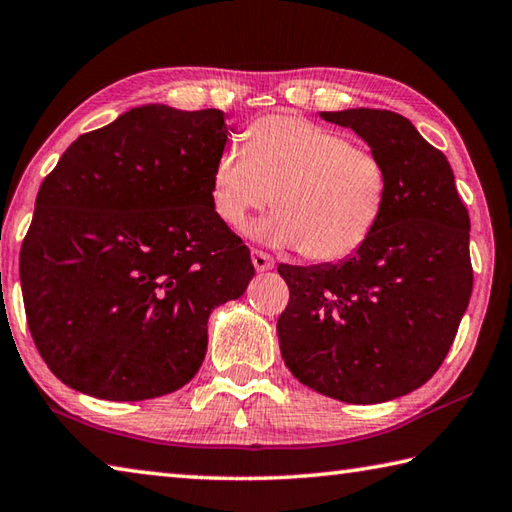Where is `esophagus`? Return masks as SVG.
Here are the masks:
<instances>
[{
  "label": "esophagus",
  "mask_w": 512,
  "mask_h": 512,
  "mask_svg": "<svg viewBox=\"0 0 512 512\" xmlns=\"http://www.w3.org/2000/svg\"><path fill=\"white\" fill-rule=\"evenodd\" d=\"M250 259H253V266L257 268V271H271V268L275 266L273 257L264 253V250H259V248L250 250Z\"/></svg>",
  "instance_id": "1"
}]
</instances>
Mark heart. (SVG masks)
Segmentation results:
<instances>
[{
	"mask_svg": "<svg viewBox=\"0 0 512 512\" xmlns=\"http://www.w3.org/2000/svg\"><path fill=\"white\" fill-rule=\"evenodd\" d=\"M210 199L230 228L273 201L277 212L250 228L311 262L347 259L374 235L389 201L383 159L347 134L288 114L264 116L212 167Z\"/></svg>",
	"mask_w": 512,
	"mask_h": 512,
	"instance_id": "b5f03b06",
	"label": "heart"
}]
</instances>
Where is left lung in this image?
Returning <instances> with one entry per match:
<instances>
[{
    "label": "left lung",
    "mask_w": 512,
    "mask_h": 512,
    "mask_svg": "<svg viewBox=\"0 0 512 512\" xmlns=\"http://www.w3.org/2000/svg\"><path fill=\"white\" fill-rule=\"evenodd\" d=\"M351 127L389 172L374 235L340 264L288 266L277 320L286 367L302 385L353 405L385 403L430 380L472 293L470 217L452 167L401 114L322 111Z\"/></svg>",
    "instance_id": "1"
}]
</instances>
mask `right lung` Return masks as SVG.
<instances>
[{"mask_svg":"<svg viewBox=\"0 0 512 512\" xmlns=\"http://www.w3.org/2000/svg\"><path fill=\"white\" fill-rule=\"evenodd\" d=\"M226 141L224 111L145 105L82 134L46 174L20 282L35 347L64 385L145 401L199 371L212 309L255 275L210 199Z\"/></svg>","mask_w":512,"mask_h":512,"instance_id":"add662e5","label":"right lung"}]
</instances>
